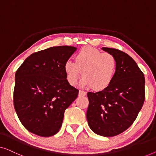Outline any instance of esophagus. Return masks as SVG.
Segmentation results:
<instances>
[{
  "label": "esophagus",
  "instance_id": "34e87169",
  "mask_svg": "<svg viewBox=\"0 0 156 156\" xmlns=\"http://www.w3.org/2000/svg\"><path fill=\"white\" fill-rule=\"evenodd\" d=\"M86 94H87V92L86 91H81V90H80V91H79V96H86Z\"/></svg>",
  "mask_w": 156,
  "mask_h": 156
}]
</instances>
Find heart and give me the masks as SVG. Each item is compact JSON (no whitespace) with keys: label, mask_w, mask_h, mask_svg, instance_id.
<instances>
[{"label":"heart","mask_w":156,"mask_h":156,"mask_svg":"<svg viewBox=\"0 0 156 156\" xmlns=\"http://www.w3.org/2000/svg\"><path fill=\"white\" fill-rule=\"evenodd\" d=\"M75 61L67 60L64 64L67 80L71 85H75L82 74V85L103 90L109 87L115 76L117 62L112 54L86 46L76 53Z\"/></svg>","instance_id":"b5f03b06"}]
</instances>
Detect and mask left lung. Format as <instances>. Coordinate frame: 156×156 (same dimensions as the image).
<instances>
[{"instance_id": "8db88e82", "label": "left lung", "mask_w": 156, "mask_h": 156, "mask_svg": "<svg viewBox=\"0 0 156 156\" xmlns=\"http://www.w3.org/2000/svg\"><path fill=\"white\" fill-rule=\"evenodd\" d=\"M117 62V73L109 87L87 94V119L89 127L103 136H113L132 125L145 100V78L138 65L127 53L103 47Z\"/></svg>"}]
</instances>
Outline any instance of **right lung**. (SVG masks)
<instances>
[{"instance_id":"right-lung-1","label":"right lung","mask_w":156,"mask_h":156,"mask_svg":"<svg viewBox=\"0 0 156 156\" xmlns=\"http://www.w3.org/2000/svg\"><path fill=\"white\" fill-rule=\"evenodd\" d=\"M76 51L69 46L51 47L31 54L15 73L14 107L27 129L51 136L61 127L65 110L79 90L67 80L64 64Z\"/></svg>"}]
</instances>
